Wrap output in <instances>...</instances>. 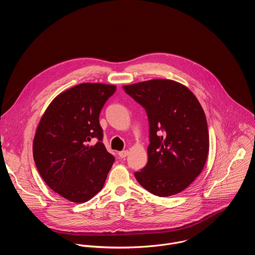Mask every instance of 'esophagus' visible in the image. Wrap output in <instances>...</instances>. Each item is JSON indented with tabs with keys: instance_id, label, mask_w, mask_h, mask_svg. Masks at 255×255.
Returning a JSON list of instances; mask_svg holds the SVG:
<instances>
[{
	"instance_id": "1",
	"label": "esophagus",
	"mask_w": 255,
	"mask_h": 255,
	"mask_svg": "<svg viewBox=\"0 0 255 255\" xmlns=\"http://www.w3.org/2000/svg\"><path fill=\"white\" fill-rule=\"evenodd\" d=\"M118 154H119V156L121 158H124V157H126L129 154V151L128 150H123V151H120Z\"/></svg>"
}]
</instances>
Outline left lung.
I'll use <instances>...</instances> for the list:
<instances>
[{"label": "left lung", "instance_id": "1", "mask_svg": "<svg viewBox=\"0 0 255 255\" xmlns=\"http://www.w3.org/2000/svg\"><path fill=\"white\" fill-rule=\"evenodd\" d=\"M123 89L146 110L149 121L148 162L134 173L137 181L158 197L183 192L202 172L209 153L207 119L200 102L189 88L171 80Z\"/></svg>", "mask_w": 255, "mask_h": 255}]
</instances>
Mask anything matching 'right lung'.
<instances>
[{"label": "right lung", "mask_w": 255, "mask_h": 255, "mask_svg": "<svg viewBox=\"0 0 255 255\" xmlns=\"http://www.w3.org/2000/svg\"><path fill=\"white\" fill-rule=\"evenodd\" d=\"M115 91L116 86L101 83L72 87L53 99L36 129V167L46 185L70 202L85 203L97 195L115 161L102 142L99 121Z\"/></svg>", "instance_id": "right-lung-1"}]
</instances>
